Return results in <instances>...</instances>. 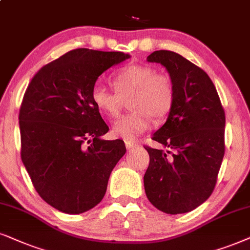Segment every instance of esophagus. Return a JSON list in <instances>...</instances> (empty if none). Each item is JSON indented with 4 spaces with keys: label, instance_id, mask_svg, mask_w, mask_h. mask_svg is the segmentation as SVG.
Returning a JSON list of instances; mask_svg holds the SVG:
<instances>
[{
    "label": "esophagus",
    "instance_id": "obj_1",
    "mask_svg": "<svg viewBox=\"0 0 250 250\" xmlns=\"http://www.w3.org/2000/svg\"><path fill=\"white\" fill-rule=\"evenodd\" d=\"M125 147H127V150H132V148L137 146V143H135V142H131V141H125Z\"/></svg>",
    "mask_w": 250,
    "mask_h": 250
}]
</instances>
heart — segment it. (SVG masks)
I'll return each instance as SVG.
<instances>
[{
    "label": "heart",
    "instance_id": "obj_1",
    "mask_svg": "<svg viewBox=\"0 0 250 250\" xmlns=\"http://www.w3.org/2000/svg\"><path fill=\"white\" fill-rule=\"evenodd\" d=\"M112 92L102 84L93 85L91 99L94 106L108 118H116L123 102L131 110L123 115L112 127L116 137L134 140L150 125V116H165L174 102V86L170 77L157 72L151 65L129 64L113 76Z\"/></svg>",
    "mask_w": 250,
    "mask_h": 250
}]
</instances>
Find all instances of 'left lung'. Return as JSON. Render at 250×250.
Returning a JSON list of instances; mask_svg holds the SVG:
<instances>
[{
	"instance_id": "8db88e82",
	"label": "left lung",
	"mask_w": 250,
	"mask_h": 250,
	"mask_svg": "<svg viewBox=\"0 0 250 250\" xmlns=\"http://www.w3.org/2000/svg\"><path fill=\"white\" fill-rule=\"evenodd\" d=\"M148 62L160 63L174 86L165 125L152 140L167 150L146 146L144 175L147 200L165 213H186L212 194L225 153V112L207 72L170 50H156Z\"/></svg>"
}]
</instances>
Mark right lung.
Wrapping results in <instances>:
<instances>
[{
    "label": "right lung",
    "mask_w": 250,
    "mask_h": 250,
    "mask_svg": "<svg viewBox=\"0 0 250 250\" xmlns=\"http://www.w3.org/2000/svg\"><path fill=\"white\" fill-rule=\"evenodd\" d=\"M130 58L77 48L43 65L20 109L21 156L40 197L56 210L83 213L100 203L123 154L121 140L100 136L108 125L91 99L100 75Z\"/></svg>",
    "instance_id": "obj_1"
}]
</instances>
